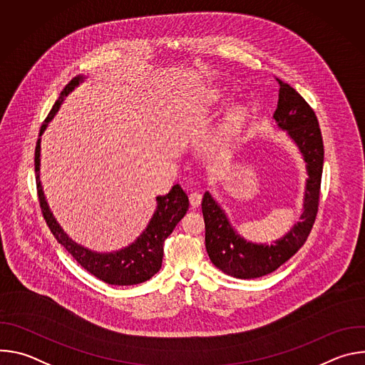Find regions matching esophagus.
Segmentation results:
<instances>
[{
	"mask_svg": "<svg viewBox=\"0 0 365 365\" xmlns=\"http://www.w3.org/2000/svg\"><path fill=\"white\" fill-rule=\"evenodd\" d=\"M189 200H190V205L193 207H197L200 205V200H202V195L199 192H192L189 195Z\"/></svg>",
	"mask_w": 365,
	"mask_h": 365,
	"instance_id": "obj_1",
	"label": "esophagus"
}]
</instances>
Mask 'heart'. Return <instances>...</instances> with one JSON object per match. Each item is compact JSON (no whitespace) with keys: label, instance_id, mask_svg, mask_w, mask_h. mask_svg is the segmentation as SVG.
<instances>
[{"label":"heart","instance_id":"obj_1","mask_svg":"<svg viewBox=\"0 0 365 365\" xmlns=\"http://www.w3.org/2000/svg\"><path fill=\"white\" fill-rule=\"evenodd\" d=\"M230 101L228 89L218 86L207 91L200 101V110L206 113H212ZM250 117V110L242 102H235L225 111L217 131V140L220 143H227L232 137H235L247 124Z\"/></svg>","mask_w":365,"mask_h":365}]
</instances>
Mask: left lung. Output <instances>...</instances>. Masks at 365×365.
Masks as SVG:
<instances>
[{"label": "left lung", "mask_w": 365, "mask_h": 365, "mask_svg": "<svg viewBox=\"0 0 365 365\" xmlns=\"http://www.w3.org/2000/svg\"><path fill=\"white\" fill-rule=\"evenodd\" d=\"M279 83V102L273 118L296 144L307 173L299 221L273 244H257L247 241L235 231L222 206L210 192L206 190L202 199L207 255L215 267L237 279H257L277 270L304 244L318 214L324 169L319 123L300 93L282 81Z\"/></svg>", "instance_id": "1"}]
</instances>
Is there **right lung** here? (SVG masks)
Instances as JSON below:
<instances>
[{
	"instance_id": "add662e5",
	"label": "right lung",
	"mask_w": 365,
	"mask_h": 365,
	"mask_svg": "<svg viewBox=\"0 0 365 365\" xmlns=\"http://www.w3.org/2000/svg\"><path fill=\"white\" fill-rule=\"evenodd\" d=\"M86 76L78 75L73 78L65 89L61 92L59 99L55 102L53 108L48 113L47 118L44 120L38 140L36 144L34 151V169H36V183H37V193L41 206L43 217L55 238L62 244L76 259V262L96 279L106 282L114 286H131L147 282L162 267L163 262V245L166 238L173 232L178 222L185 217L189 199L187 195L183 192L180 185H175L169 193L163 196L155 197L158 206L155 211L148 221L145 230L137 237L134 242L130 245L111 251V252H98L92 251L78 242H75L59 225L53 212L50 211V206L46 200L41 180H40V143L41 135L46 131L48 123L55 118L58 111L61 110L62 102L65 98L78 88Z\"/></svg>"
}]
</instances>
